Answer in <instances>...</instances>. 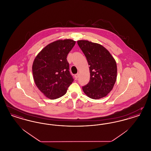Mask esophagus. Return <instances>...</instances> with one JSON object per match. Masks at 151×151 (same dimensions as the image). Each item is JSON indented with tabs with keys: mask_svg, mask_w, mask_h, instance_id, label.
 Here are the masks:
<instances>
[{
	"mask_svg": "<svg viewBox=\"0 0 151 151\" xmlns=\"http://www.w3.org/2000/svg\"><path fill=\"white\" fill-rule=\"evenodd\" d=\"M75 79H77L78 78H79V73H76V74H75Z\"/></svg>",
	"mask_w": 151,
	"mask_h": 151,
	"instance_id": "esophagus-1",
	"label": "esophagus"
}]
</instances>
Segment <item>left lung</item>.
<instances>
[{"label": "left lung", "instance_id": "obj_1", "mask_svg": "<svg viewBox=\"0 0 151 151\" xmlns=\"http://www.w3.org/2000/svg\"><path fill=\"white\" fill-rule=\"evenodd\" d=\"M78 44L90 65V80L82 87L84 92L94 100L106 96L113 88L116 80L115 59L106 49L99 43L79 40Z\"/></svg>", "mask_w": 151, "mask_h": 151}]
</instances>
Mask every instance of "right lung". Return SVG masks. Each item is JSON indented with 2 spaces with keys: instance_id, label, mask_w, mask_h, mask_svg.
Segmentation results:
<instances>
[{
  "instance_id": "right-lung-1",
  "label": "right lung",
  "mask_w": 151,
  "mask_h": 151,
  "mask_svg": "<svg viewBox=\"0 0 151 151\" xmlns=\"http://www.w3.org/2000/svg\"><path fill=\"white\" fill-rule=\"evenodd\" d=\"M75 43L69 39L54 41L45 47L34 60L32 72L36 86L51 100L65 95L73 81L67 57Z\"/></svg>"
}]
</instances>
